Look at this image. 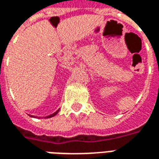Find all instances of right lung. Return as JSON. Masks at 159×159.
Wrapping results in <instances>:
<instances>
[{
  "mask_svg": "<svg viewBox=\"0 0 159 159\" xmlns=\"http://www.w3.org/2000/svg\"><path fill=\"white\" fill-rule=\"evenodd\" d=\"M58 112H59V110L57 111H55V112H54V113H52V114H51V115H49V116H48V117H46L45 118H49V117H53V116H55L56 114L58 113ZM30 117H32V116H30Z\"/></svg>",
  "mask_w": 159,
  "mask_h": 159,
  "instance_id": "1",
  "label": "right lung"
}]
</instances>
